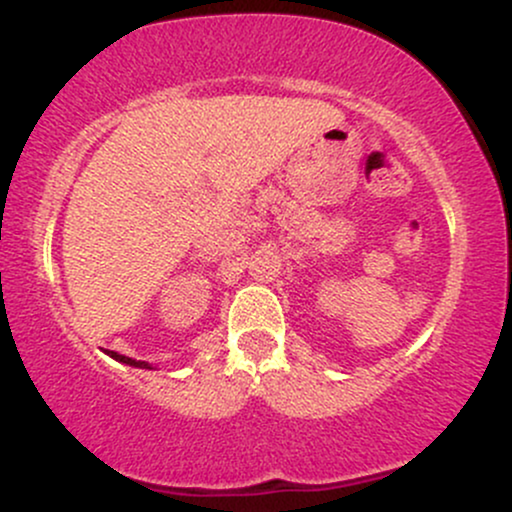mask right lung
<instances>
[{"label":"right lung","mask_w":512,"mask_h":512,"mask_svg":"<svg viewBox=\"0 0 512 512\" xmlns=\"http://www.w3.org/2000/svg\"><path fill=\"white\" fill-rule=\"evenodd\" d=\"M110 356L115 358V361H122V363H129V366H137V368H149V363H144V361H134V358H127V356H120V354H115V351H108Z\"/></svg>","instance_id":"obj_1"}]
</instances>
